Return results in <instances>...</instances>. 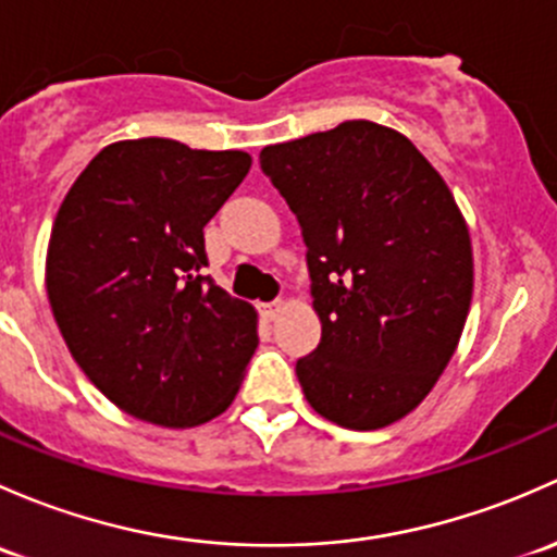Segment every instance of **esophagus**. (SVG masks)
Segmentation results:
<instances>
[{"label":"esophagus","mask_w":557,"mask_h":557,"mask_svg":"<svg viewBox=\"0 0 557 557\" xmlns=\"http://www.w3.org/2000/svg\"><path fill=\"white\" fill-rule=\"evenodd\" d=\"M281 306H284V302H281V300L265 302V306H262V313H265V319H276L278 311H281Z\"/></svg>","instance_id":"34e87169"}]
</instances>
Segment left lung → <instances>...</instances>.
Returning <instances> with one entry per match:
<instances>
[{
  "mask_svg": "<svg viewBox=\"0 0 557 557\" xmlns=\"http://www.w3.org/2000/svg\"><path fill=\"white\" fill-rule=\"evenodd\" d=\"M306 244L321 341L295 372L319 416L370 432L437 383L472 302L456 200L410 139L348 120L260 152Z\"/></svg>",
  "mask_w": 557,
  "mask_h": 557,
  "instance_id": "obj_1",
  "label": "left lung"
}]
</instances>
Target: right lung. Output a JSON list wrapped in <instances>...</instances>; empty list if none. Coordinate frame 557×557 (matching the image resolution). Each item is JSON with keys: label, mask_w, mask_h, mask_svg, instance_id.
I'll return each instance as SVG.
<instances>
[{"label": "right lung", "mask_w": 557, "mask_h": 557, "mask_svg": "<svg viewBox=\"0 0 557 557\" xmlns=\"http://www.w3.org/2000/svg\"><path fill=\"white\" fill-rule=\"evenodd\" d=\"M249 165L238 150L117 141L61 203L48 246L50 308L74 362L128 416L195 426L236 397L257 313L203 276V227Z\"/></svg>", "instance_id": "right-lung-1"}]
</instances>
